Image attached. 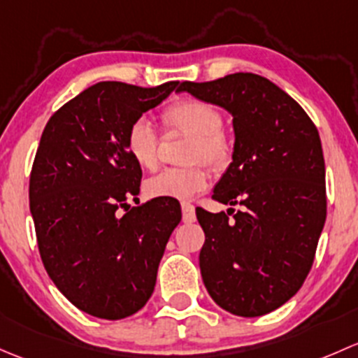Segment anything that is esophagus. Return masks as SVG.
<instances>
[{"instance_id": "obj_1", "label": "esophagus", "mask_w": 358, "mask_h": 358, "mask_svg": "<svg viewBox=\"0 0 358 358\" xmlns=\"http://www.w3.org/2000/svg\"><path fill=\"white\" fill-rule=\"evenodd\" d=\"M180 208H182V220L186 224H191L196 220V213H194V205H191L189 201H182L180 203Z\"/></svg>"}]
</instances>
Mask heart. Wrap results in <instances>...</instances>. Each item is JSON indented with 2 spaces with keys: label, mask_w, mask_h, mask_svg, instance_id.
<instances>
[{
  "label": "heart",
  "mask_w": 358,
  "mask_h": 358,
  "mask_svg": "<svg viewBox=\"0 0 358 358\" xmlns=\"http://www.w3.org/2000/svg\"><path fill=\"white\" fill-rule=\"evenodd\" d=\"M167 127L179 129L191 136L187 143L186 160H203L215 171H222L233 158V143L222 132V113L212 103L203 99H180L169 106L162 115ZM125 148L132 160L143 169L157 167L158 138L148 119L139 117L129 125ZM210 174L205 165L171 167L146 180V193L155 198L189 200L208 186Z\"/></svg>",
  "instance_id": "heart-1"
}]
</instances>
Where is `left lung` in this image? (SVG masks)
Returning a JSON list of instances; mask_svg holds the SVG:
<instances>
[{
	"label": "left lung",
	"mask_w": 358,
	"mask_h": 358,
	"mask_svg": "<svg viewBox=\"0 0 358 358\" xmlns=\"http://www.w3.org/2000/svg\"><path fill=\"white\" fill-rule=\"evenodd\" d=\"M179 93L233 117V158L213 200L227 213L196 208L205 245L200 268L212 300L229 314L259 317L301 288L326 222V165L310 117L257 73L182 83Z\"/></svg>",
	"instance_id": "left-lung-1"
}]
</instances>
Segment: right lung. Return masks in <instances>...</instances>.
I'll use <instances>...</instances> for the list:
<instances>
[{
	"instance_id": "1",
	"label": "right lung",
	"mask_w": 358,
	"mask_h": 358,
	"mask_svg": "<svg viewBox=\"0 0 358 358\" xmlns=\"http://www.w3.org/2000/svg\"><path fill=\"white\" fill-rule=\"evenodd\" d=\"M176 87L98 83L62 106L39 141L29 201L44 268L69 301L99 319L145 307L180 222L174 198L129 208L143 172L125 148L129 125Z\"/></svg>"
}]
</instances>
